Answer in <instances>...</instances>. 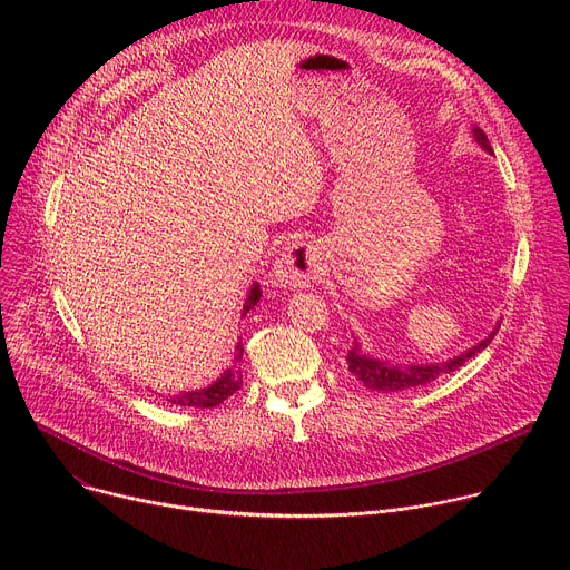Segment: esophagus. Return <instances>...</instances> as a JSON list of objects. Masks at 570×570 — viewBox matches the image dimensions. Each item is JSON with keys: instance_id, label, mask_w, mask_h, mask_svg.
I'll return each instance as SVG.
<instances>
[{"instance_id": "34e87169", "label": "esophagus", "mask_w": 570, "mask_h": 570, "mask_svg": "<svg viewBox=\"0 0 570 570\" xmlns=\"http://www.w3.org/2000/svg\"><path fill=\"white\" fill-rule=\"evenodd\" d=\"M322 253L313 243L293 240L275 262L273 277L282 288H306L320 275Z\"/></svg>"}]
</instances>
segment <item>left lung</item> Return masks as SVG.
<instances>
[{
    "label": "left lung",
    "instance_id": "left-lung-1",
    "mask_svg": "<svg viewBox=\"0 0 570 570\" xmlns=\"http://www.w3.org/2000/svg\"><path fill=\"white\" fill-rule=\"evenodd\" d=\"M473 139L480 148H484L487 153H494L490 146V139L487 135L473 126ZM501 327V324H497ZM497 330L487 334L480 343H475L473 347H469L466 352L446 358L442 363H394V361H385L379 356H372L370 352L363 350V343L358 338H354L350 352H347V367L350 372L356 376V381H361L365 387L370 390H381V392H399V390H411L417 385H426L435 379H440L442 374H449L453 370H458L464 361H469L471 356H475L478 352H482L487 345L492 343Z\"/></svg>",
    "mask_w": 570,
    "mask_h": 570
}]
</instances>
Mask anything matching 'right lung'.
Wrapping results in <instances>:
<instances>
[{
	"label": "right lung",
	"mask_w": 570,
	"mask_h": 570,
	"mask_svg": "<svg viewBox=\"0 0 570 570\" xmlns=\"http://www.w3.org/2000/svg\"><path fill=\"white\" fill-rule=\"evenodd\" d=\"M259 299H262V288L255 282L250 286L248 295H246V302H243V313H248L250 308H255ZM240 358H243V345L236 343L232 365L216 381H212L209 385L196 387V390H185V392H178V394H169L167 401L180 405V409H214V405L223 403L227 396H232L240 387V383H243V374H240V367H238Z\"/></svg>",
	"instance_id": "right-lung-1"
}]
</instances>
